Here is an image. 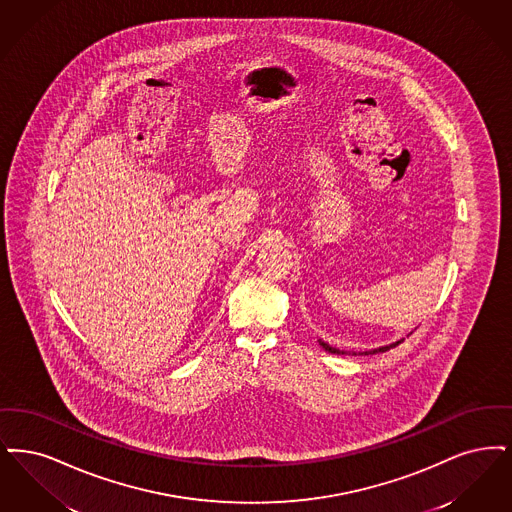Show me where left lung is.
<instances>
[{"label":"left lung","mask_w":512,"mask_h":512,"mask_svg":"<svg viewBox=\"0 0 512 512\" xmlns=\"http://www.w3.org/2000/svg\"><path fill=\"white\" fill-rule=\"evenodd\" d=\"M319 344L325 348V352H329V354H336V356H344V352L342 350H338V348H333V346H329L327 342H321L319 340ZM398 344H401V340H398V342H394V344H390V346H380V348H375V350H369V352H363L365 356H369V354H378V352H388L390 348H394V346H398ZM354 356H357L356 352H354Z\"/></svg>","instance_id":"left-lung-1"}]
</instances>
